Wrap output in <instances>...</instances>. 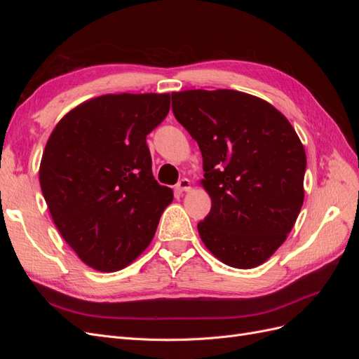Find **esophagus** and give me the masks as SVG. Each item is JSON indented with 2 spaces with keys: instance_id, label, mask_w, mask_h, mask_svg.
<instances>
[{
  "instance_id": "obj_1",
  "label": "esophagus",
  "mask_w": 359,
  "mask_h": 359,
  "mask_svg": "<svg viewBox=\"0 0 359 359\" xmlns=\"http://www.w3.org/2000/svg\"><path fill=\"white\" fill-rule=\"evenodd\" d=\"M191 189V182H190V180H187V178H182L177 186H175V190L178 191V193H184V191H189Z\"/></svg>"
}]
</instances>
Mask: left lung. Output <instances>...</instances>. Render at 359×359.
<instances>
[{"mask_svg":"<svg viewBox=\"0 0 359 359\" xmlns=\"http://www.w3.org/2000/svg\"><path fill=\"white\" fill-rule=\"evenodd\" d=\"M172 111L196 140L211 211L201 240L223 264L259 266L286 241L304 202L307 157L273 104L233 90L172 93Z\"/></svg>","mask_w":359,"mask_h":359,"instance_id":"8db88e82","label":"left lung"}]
</instances>
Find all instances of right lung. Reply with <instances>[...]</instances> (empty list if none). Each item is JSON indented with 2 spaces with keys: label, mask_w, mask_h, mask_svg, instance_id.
Here are the masks:
<instances>
[{
  "label": "right lung",
  "mask_w": 359,
  "mask_h": 359,
  "mask_svg": "<svg viewBox=\"0 0 359 359\" xmlns=\"http://www.w3.org/2000/svg\"><path fill=\"white\" fill-rule=\"evenodd\" d=\"M170 94H106L64 115L40 161V187L61 236L83 264L114 273L154 238L173 193L153 175L147 135Z\"/></svg>",
  "instance_id": "add662e5"
}]
</instances>
